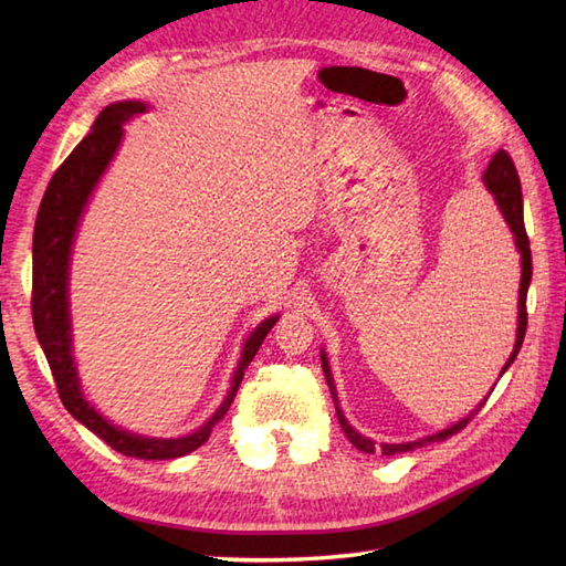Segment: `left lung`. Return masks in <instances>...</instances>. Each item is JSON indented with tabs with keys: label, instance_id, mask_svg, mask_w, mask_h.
<instances>
[{
	"label": "left lung",
	"instance_id": "obj_1",
	"mask_svg": "<svg viewBox=\"0 0 566 566\" xmlns=\"http://www.w3.org/2000/svg\"><path fill=\"white\" fill-rule=\"evenodd\" d=\"M484 185L489 189V195L494 197L496 207L503 216V221H506L509 231L513 233V243H515V250H518L521 255V290H518V331H515V345H513V353L511 357L506 359V365H503L499 379L503 377V371H506L513 359L518 357V350L523 345V338H525V328H527V311H525V298H527V286H531V276H533V258H531V240H527V233H525V223H523V191H521V179H518V172H515V165L511 160V155L506 150H499L494 158H491L486 172H484ZM321 367H323V375H326V381H328V389H331V396H333V403H335V413H338V420H340V428L347 436V440H350L355 448L359 452H367V454H375V452H381V454H401V452H411L416 448H423V444L428 442H442L448 440L450 436H454V432H460L469 420H472V416L479 411L486 403V399L491 396V389L486 399H482L476 403V408L469 416H464L462 420H457L454 426L444 428V430H438L432 432V436H426V438H418L413 442H375L371 438H365L363 432H357L350 423H347V418L343 413V408L338 403V391H335V381H333V371H331V365H328V357L326 353L321 350Z\"/></svg>",
	"mask_w": 566,
	"mask_h": 566
}]
</instances>
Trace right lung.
<instances>
[{
  "label": "right lung",
  "instance_id": "add662e5",
  "mask_svg": "<svg viewBox=\"0 0 566 566\" xmlns=\"http://www.w3.org/2000/svg\"><path fill=\"white\" fill-rule=\"evenodd\" d=\"M148 104L138 99L114 102L97 116L92 130L80 140V146L67 155V160L57 167L51 185H48L39 216L33 228V328L39 338L48 365H51L60 401L70 416L99 436L109 448L126 457L138 460H175L201 448L209 440L211 428L219 423L231 408L235 391L243 381V375L252 357L260 350L262 340L268 338L272 326L280 321V314L264 318L252 331L243 350H240L238 367L233 371L231 389L226 399L216 408L213 416L182 438H148L130 432L122 426H114L94 408L82 394L77 377L75 355H72V321H70V255L75 245V235L82 221V213L97 189L106 167L112 165L114 155L122 146L124 124L138 114H146Z\"/></svg>",
  "mask_w": 566,
  "mask_h": 566
}]
</instances>
